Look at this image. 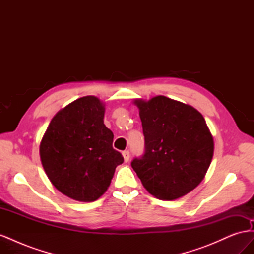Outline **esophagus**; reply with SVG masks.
Instances as JSON below:
<instances>
[{
    "label": "esophagus",
    "instance_id": "obj_1",
    "mask_svg": "<svg viewBox=\"0 0 254 254\" xmlns=\"http://www.w3.org/2000/svg\"><path fill=\"white\" fill-rule=\"evenodd\" d=\"M122 155H123V158H124V161H125V162H128V161H129V158H130V152H129L128 150H125V151H123V152H122Z\"/></svg>",
    "mask_w": 254,
    "mask_h": 254
}]
</instances>
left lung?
<instances>
[{
	"instance_id": "left-lung-1",
	"label": "left lung",
	"mask_w": 254,
	"mask_h": 254,
	"mask_svg": "<svg viewBox=\"0 0 254 254\" xmlns=\"http://www.w3.org/2000/svg\"><path fill=\"white\" fill-rule=\"evenodd\" d=\"M145 151L131 162L148 193L175 200L193 190L207 172L214 141L202 114L194 107L163 95L135 99Z\"/></svg>"
}]
</instances>
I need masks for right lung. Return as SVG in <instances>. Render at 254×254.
Instances as JSON below:
<instances>
[{
  "mask_svg": "<svg viewBox=\"0 0 254 254\" xmlns=\"http://www.w3.org/2000/svg\"><path fill=\"white\" fill-rule=\"evenodd\" d=\"M105 105L84 96L56 113L40 143L44 172L59 191L74 200L91 202L109 188L118 165L113 133L104 124Z\"/></svg>",
  "mask_w": 254,
  "mask_h": 254,
  "instance_id": "obj_1",
  "label": "right lung"
}]
</instances>
